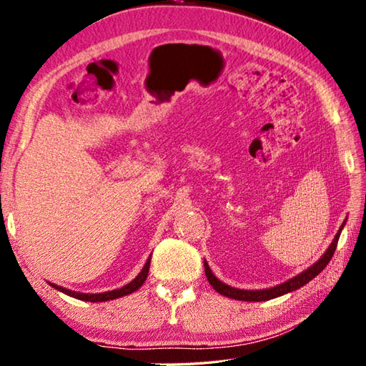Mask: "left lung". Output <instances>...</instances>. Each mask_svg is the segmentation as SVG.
Wrapping results in <instances>:
<instances>
[{
	"mask_svg": "<svg viewBox=\"0 0 366 366\" xmlns=\"http://www.w3.org/2000/svg\"><path fill=\"white\" fill-rule=\"evenodd\" d=\"M345 223V222H344ZM344 223L339 228V232L336 233L335 239H332L331 246L328 247V251L325 252V255L322 259H320L317 264H313L310 268H307L305 272H302L297 277H294L291 280H287L286 283L283 285H278L274 287H270V290H262V291H244V290H236V287L228 286L225 283H222L220 280L215 278V274L210 270L207 262H204V268H206V277L209 280L210 286L214 287V290L222 294V296H227L229 299H236V300H246V302H262V300H270L274 297H280L283 296V294H287L291 291H296L299 287H302L304 285L309 283L310 280H313L317 277V274L323 270V268L330 264V260L332 259V255H335V251L337 247V241H339V236H341V232L344 228Z\"/></svg>",
	"mask_w": 366,
	"mask_h": 366,
	"instance_id": "8db88e82",
	"label": "left lung"
}]
</instances>
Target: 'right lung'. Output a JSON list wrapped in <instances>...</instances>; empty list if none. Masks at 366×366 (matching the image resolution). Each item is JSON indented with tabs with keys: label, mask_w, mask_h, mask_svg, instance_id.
<instances>
[{
	"label": "right lung",
	"mask_w": 366,
	"mask_h": 366,
	"mask_svg": "<svg viewBox=\"0 0 366 366\" xmlns=\"http://www.w3.org/2000/svg\"><path fill=\"white\" fill-rule=\"evenodd\" d=\"M149 265H151V260L147 259L146 265L143 267V270H141V273L138 274L137 278H134L132 283H128L127 286L120 287V290H114V291H107V292H101V294H85V292H75V291H70V290H66V287L62 286H56V285H51L54 287V290L61 291L64 294H67V296L70 297H75V299H80V300H88V302H104V300H112V299H117V297H122V296H127V294H132L137 290H139L141 286H143V283L147 278V273H149Z\"/></svg>",
	"instance_id": "1"
}]
</instances>
